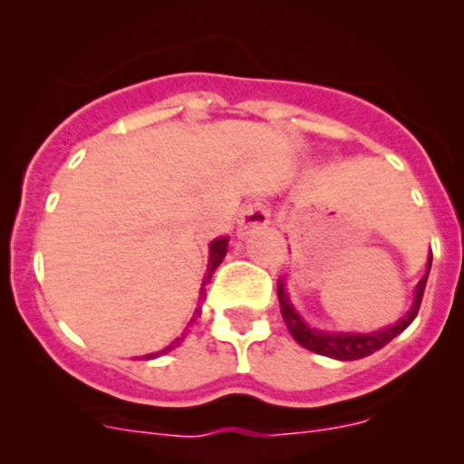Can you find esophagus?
<instances>
[{"label":"esophagus","mask_w":464,"mask_h":464,"mask_svg":"<svg viewBox=\"0 0 464 464\" xmlns=\"http://www.w3.org/2000/svg\"><path fill=\"white\" fill-rule=\"evenodd\" d=\"M269 215L271 213H269V206H266V202H262V199H254V202H249L245 208H242L240 228H237V233L245 237L251 228L266 227V224H269Z\"/></svg>","instance_id":"34e87169"}]
</instances>
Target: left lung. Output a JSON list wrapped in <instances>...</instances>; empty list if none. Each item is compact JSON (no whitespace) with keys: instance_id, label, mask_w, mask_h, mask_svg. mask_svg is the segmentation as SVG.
I'll use <instances>...</instances> for the list:
<instances>
[{"instance_id":"1","label":"left lung","mask_w":464,"mask_h":464,"mask_svg":"<svg viewBox=\"0 0 464 464\" xmlns=\"http://www.w3.org/2000/svg\"><path fill=\"white\" fill-rule=\"evenodd\" d=\"M429 271H431V256H429L427 274L422 276V280H420L418 287H415V301L413 305H411V310L406 312V316H401L395 325H388L377 332H368V334H363V332H325V330H316V327H310L301 319V314L294 310L292 303H289V296L285 294L283 280H278L280 312H283V319H285V325H287L289 334H292L303 348L312 350V353L316 354H323V357L339 359V362H354V359H363L368 357V354L382 350L383 345L391 343L397 334H401V332L413 323V319L420 312V305H422Z\"/></svg>"}]
</instances>
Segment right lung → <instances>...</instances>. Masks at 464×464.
<instances>
[{
	"instance_id": "1",
	"label": "right lung",
	"mask_w": 464,
	"mask_h": 464,
	"mask_svg": "<svg viewBox=\"0 0 464 464\" xmlns=\"http://www.w3.org/2000/svg\"><path fill=\"white\" fill-rule=\"evenodd\" d=\"M227 249H228V237H218V240L210 242V249H208V266H206V278H204V285H206V283H210V276L215 274V269H218V266H219V262L224 260V256H227ZM204 285H202V296H204V292H206ZM199 314H202V307H198V310H195V314H193V319H190V323L198 321V316H199ZM184 336H186V334L177 336V339L172 341V343L168 345V348L159 350V353L145 354V359H154V357H159V354H166L168 350L177 348V345H179L181 341H184Z\"/></svg>"
}]
</instances>
